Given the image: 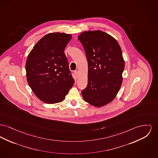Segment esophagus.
Wrapping results in <instances>:
<instances>
[{
    "instance_id": "1",
    "label": "esophagus",
    "mask_w": 158,
    "mask_h": 158,
    "mask_svg": "<svg viewBox=\"0 0 158 158\" xmlns=\"http://www.w3.org/2000/svg\"><path fill=\"white\" fill-rule=\"evenodd\" d=\"M74 74H75V76H76V77H78V73H79V72L77 71V70H75L74 72Z\"/></svg>"
}]
</instances>
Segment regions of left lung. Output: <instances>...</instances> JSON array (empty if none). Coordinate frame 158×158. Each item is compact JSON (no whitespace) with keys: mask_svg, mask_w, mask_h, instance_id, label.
<instances>
[{"mask_svg":"<svg viewBox=\"0 0 158 158\" xmlns=\"http://www.w3.org/2000/svg\"><path fill=\"white\" fill-rule=\"evenodd\" d=\"M79 40L88 61V85L82 91L84 100L101 107L110 102L118 93L125 63L121 47L115 39L102 31L81 33Z\"/></svg>","mask_w":158,"mask_h":158,"instance_id":"obj_1","label":"left lung"}]
</instances>
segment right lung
<instances>
[{
	"label": "right lung",
	"mask_w": 158,
	"mask_h": 158,
	"mask_svg": "<svg viewBox=\"0 0 158 158\" xmlns=\"http://www.w3.org/2000/svg\"><path fill=\"white\" fill-rule=\"evenodd\" d=\"M72 36L48 34L30 52L26 70L28 85L38 98L48 104L62 102L74 80L69 70L64 49Z\"/></svg>",
	"instance_id": "1"
}]
</instances>
